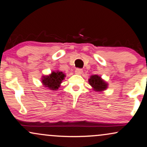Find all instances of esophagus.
Masks as SVG:
<instances>
[{
    "label": "esophagus",
    "instance_id": "esophagus-1",
    "mask_svg": "<svg viewBox=\"0 0 147 147\" xmlns=\"http://www.w3.org/2000/svg\"><path fill=\"white\" fill-rule=\"evenodd\" d=\"M75 73L77 75H81L83 73V70L81 68H77L75 70Z\"/></svg>",
    "mask_w": 147,
    "mask_h": 147
}]
</instances>
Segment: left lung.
I'll return each instance as SVG.
<instances>
[{
  "mask_svg": "<svg viewBox=\"0 0 147 147\" xmlns=\"http://www.w3.org/2000/svg\"><path fill=\"white\" fill-rule=\"evenodd\" d=\"M89 84L92 87L93 90L96 92L105 91L108 87V84L101 78V77L98 75H94L90 76L88 79Z\"/></svg>",
  "mask_w": 147,
  "mask_h": 147,
  "instance_id": "left-lung-1",
  "label": "left lung"
}]
</instances>
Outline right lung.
<instances>
[{"label": "right lung", "instance_id": "add662e5", "mask_svg": "<svg viewBox=\"0 0 147 147\" xmlns=\"http://www.w3.org/2000/svg\"><path fill=\"white\" fill-rule=\"evenodd\" d=\"M65 77V73L59 70H55L53 71L50 75L42 76L41 80L44 87L49 88L51 90H57L59 89Z\"/></svg>", "mask_w": 147, "mask_h": 147}]
</instances>
